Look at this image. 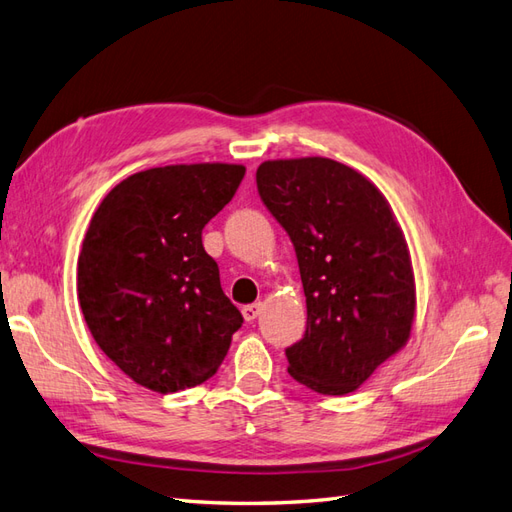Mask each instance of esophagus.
Here are the masks:
<instances>
[{"label":"esophagus","instance_id":"obj_1","mask_svg":"<svg viewBox=\"0 0 512 512\" xmlns=\"http://www.w3.org/2000/svg\"><path fill=\"white\" fill-rule=\"evenodd\" d=\"M259 311H261V303L246 305V307L242 309V316H244V320H246V322H253V320L259 316Z\"/></svg>","mask_w":512,"mask_h":512}]
</instances>
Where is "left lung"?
Listing matches in <instances>:
<instances>
[{"instance_id":"1","label":"left lung","mask_w":512,"mask_h":512,"mask_svg":"<svg viewBox=\"0 0 512 512\" xmlns=\"http://www.w3.org/2000/svg\"><path fill=\"white\" fill-rule=\"evenodd\" d=\"M257 190L290 235L307 296V329L285 350L290 376L344 396L406 344L415 318L409 246L370 179L329 157L272 160Z\"/></svg>"}]
</instances>
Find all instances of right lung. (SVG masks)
Here are the masks:
<instances>
[{
	"label": "right lung",
	"instance_id": "obj_1",
	"mask_svg": "<svg viewBox=\"0 0 512 512\" xmlns=\"http://www.w3.org/2000/svg\"><path fill=\"white\" fill-rule=\"evenodd\" d=\"M246 168H149L108 192L77 259V300L97 346L157 393L205 383L244 318L220 287L201 233Z\"/></svg>",
	"mask_w": 512,
	"mask_h": 512
}]
</instances>
